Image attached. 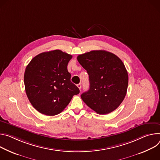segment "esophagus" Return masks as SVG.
<instances>
[{"label": "esophagus", "mask_w": 160, "mask_h": 160, "mask_svg": "<svg viewBox=\"0 0 160 160\" xmlns=\"http://www.w3.org/2000/svg\"><path fill=\"white\" fill-rule=\"evenodd\" d=\"M77 86L78 87V88L79 90H81V84H77Z\"/></svg>", "instance_id": "34e87169"}]
</instances>
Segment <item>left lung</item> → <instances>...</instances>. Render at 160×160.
I'll use <instances>...</instances> for the list:
<instances>
[{
  "label": "left lung",
  "mask_w": 160,
  "mask_h": 160,
  "mask_svg": "<svg viewBox=\"0 0 160 160\" xmlns=\"http://www.w3.org/2000/svg\"><path fill=\"white\" fill-rule=\"evenodd\" d=\"M77 59L89 75L90 90L81 95L82 100L97 114L114 111L125 98L128 88V72L122 62L104 50L88 52Z\"/></svg>",
  "instance_id": "1"
}]
</instances>
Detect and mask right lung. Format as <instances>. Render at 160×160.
Here are the masks:
<instances>
[{
    "label": "right lung",
    "instance_id": "1",
    "mask_svg": "<svg viewBox=\"0 0 160 160\" xmlns=\"http://www.w3.org/2000/svg\"><path fill=\"white\" fill-rule=\"evenodd\" d=\"M72 56L56 49L32 59L25 68L24 83L33 107L47 116L60 113L79 89L70 81L67 65Z\"/></svg>",
    "mask_w": 160,
    "mask_h": 160
}]
</instances>
